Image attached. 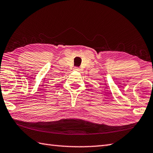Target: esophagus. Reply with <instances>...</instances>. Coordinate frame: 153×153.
Wrapping results in <instances>:
<instances>
[{
  "label": "esophagus",
  "instance_id": "esophagus-1",
  "mask_svg": "<svg viewBox=\"0 0 153 153\" xmlns=\"http://www.w3.org/2000/svg\"><path fill=\"white\" fill-rule=\"evenodd\" d=\"M74 71H79V68H77V67L74 68Z\"/></svg>",
  "mask_w": 153,
  "mask_h": 153
}]
</instances>
